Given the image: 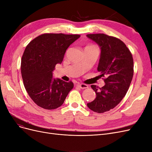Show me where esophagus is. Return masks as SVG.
<instances>
[{
	"label": "esophagus",
	"mask_w": 152,
	"mask_h": 152,
	"mask_svg": "<svg viewBox=\"0 0 152 152\" xmlns=\"http://www.w3.org/2000/svg\"><path fill=\"white\" fill-rule=\"evenodd\" d=\"M77 86L80 87L81 89H86L88 88V86L87 85H85V84H77Z\"/></svg>",
	"instance_id": "obj_1"
}]
</instances>
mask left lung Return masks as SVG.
Masks as SVG:
<instances>
[{"mask_svg": "<svg viewBox=\"0 0 152 152\" xmlns=\"http://www.w3.org/2000/svg\"><path fill=\"white\" fill-rule=\"evenodd\" d=\"M86 36L100 47L97 69L105 83L102 88L91 86L96 97L87 106L94 112L103 113L114 108L125 97L133 76V59L130 50L120 39L104 34Z\"/></svg>", "mask_w": 152, "mask_h": 152, "instance_id": "obj_1", "label": "left lung"}]
</instances>
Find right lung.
Instances as JSON below:
<instances>
[{
    "instance_id": "obj_1",
    "label": "right lung",
    "mask_w": 152,
    "mask_h": 152,
    "mask_svg": "<svg viewBox=\"0 0 152 152\" xmlns=\"http://www.w3.org/2000/svg\"><path fill=\"white\" fill-rule=\"evenodd\" d=\"M81 36L43 34L26 46L21 60V74L24 87L37 106L46 110L63 104L74 87L72 81L53 78V71L63 60L66 49Z\"/></svg>"
}]
</instances>
